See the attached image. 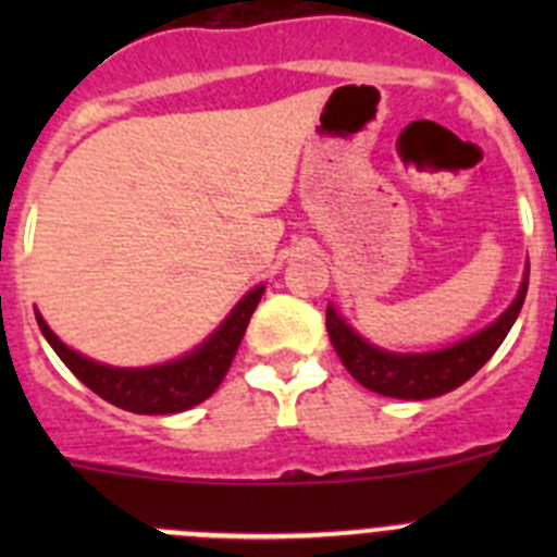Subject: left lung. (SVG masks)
I'll use <instances>...</instances> for the list:
<instances>
[{
    "label": "left lung",
    "instance_id": "left-lung-1",
    "mask_svg": "<svg viewBox=\"0 0 557 557\" xmlns=\"http://www.w3.org/2000/svg\"><path fill=\"white\" fill-rule=\"evenodd\" d=\"M528 278L521 282L516 301L510 304L505 312L496 318L491 326L482 332L471 334V337L460 339L455 346L441 348V351L430 354H393L385 348L371 346L368 339L359 337L351 326H348L334 307H326V329L329 339H332L334 351H337L339 362L346 366V371L357 379L359 385L368 391L379 393V396L391 398H435L444 393L455 391L462 382H469L476 371H480L496 348L502 346V339L508 337L510 326L516 323L528 295Z\"/></svg>",
    "mask_w": 557,
    "mask_h": 557
}]
</instances>
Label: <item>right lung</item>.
<instances>
[{"instance_id": "add662e5", "label": "right lung", "mask_w": 557, "mask_h": 557, "mask_svg": "<svg viewBox=\"0 0 557 557\" xmlns=\"http://www.w3.org/2000/svg\"><path fill=\"white\" fill-rule=\"evenodd\" d=\"M262 293V284L250 289L203 346H198L186 357L150 368L102 366V362H95V359L63 346L38 312L36 321L49 346L55 348L58 357L63 359V366L75 373L83 385L91 387L97 396L127 412H139V416H170V412H184L200 405L218 391L231 362H234L236 348L243 343L250 314H253Z\"/></svg>"}]
</instances>
